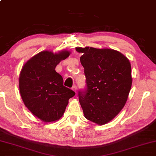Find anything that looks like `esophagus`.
Listing matches in <instances>:
<instances>
[{
  "mask_svg": "<svg viewBox=\"0 0 156 156\" xmlns=\"http://www.w3.org/2000/svg\"><path fill=\"white\" fill-rule=\"evenodd\" d=\"M72 89H73V90H74L75 92V93H76V90H77V87H76V86H75V85L73 86Z\"/></svg>",
  "mask_w": 156,
  "mask_h": 156,
  "instance_id": "obj_1",
  "label": "esophagus"
}]
</instances>
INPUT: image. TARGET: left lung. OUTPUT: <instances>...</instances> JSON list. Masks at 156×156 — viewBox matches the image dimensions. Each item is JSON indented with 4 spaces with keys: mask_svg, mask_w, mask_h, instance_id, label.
<instances>
[{
    "mask_svg": "<svg viewBox=\"0 0 156 156\" xmlns=\"http://www.w3.org/2000/svg\"><path fill=\"white\" fill-rule=\"evenodd\" d=\"M86 76V88L78 92L84 116L98 124L112 120L126 104L131 88L129 61L118 51L76 48Z\"/></svg>",
    "mask_w": 156,
    "mask_h": 156,
    "instance_id": "obj_1",
    "label": "left lung"
}]
</instances>
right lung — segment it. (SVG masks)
<instances>
[{
  "instance_id": "obj_1",
  "label": "right lung",
  "mask_w": 156,
  "mask_h": 156,
  "mask_svg": "<svg viewBox=\"0 0 156 156\" xmlns=\"http://www.w3.org/2000/svg\"><path fill=\"white\" fill-rule=\"evenodd\" d=\"M70 55L68 51L54 54L43 51L24 65L19 77L20 95L25 106L44 122H53L64 113L68 99L75 93L63 86L61 75L55 68Z\"/></svg>"
}]
</instances>
